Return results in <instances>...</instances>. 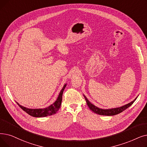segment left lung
Returning <instances> with one entry per match:
<instances>
[{
    "instance_id": "8db88e82",
    "label": "left lung",
    "mask_w": 147,
    "mask_h": 147,
    "mask_svg": "<svg viewBox=\"0 0 147 147\" xmlns=\"http://www.w3.org/2000/svg\"><path fill=\"white\" fill-rule=\"evenodd\" d=\"M84 96L85 99L86 101L87 105L88 106L89 109H90L93 112L97 113V114H98V115H105V116L115 115H117L118 113H120L121 112H123L126 109H127V108L129 107L134 103V102H135V101L138 98V97H136L135 98V100H133L131 102H130L129 103L126 104V105L121 106V107H115V108H111V109H101V108H99V107H97L96 106H95L94 105L91 103V102L88 100V98H86V97L85 96V95H84Z\"/></svg>"
}]
</instances>
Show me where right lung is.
<instances>
[{
  "label": "right lung",
  "instance_id": "obj_1",
  "mask_svg": "<svg viewBox=\"0 0 147 147\" xmlns=\"http://www.w3.org/2000/svg\"><path fill=\"white\" fill-rule=\"evenodd\" d=\"M67 86V84H65L63 85L61 91H60L58 98H57L56 100L54 102L53 104L50 105L49 106L42 108V109H30V108H28L26 107H24L22 105H20L17 102H16L17 104L20 106V108L26 112L27 113H28L29 115L34 117H45L47 116L52 115L55 114L58 111L59 108L61 107V103H62V94L63 92L64 91V89Z\"/></svg>",
  "mask_w": 147,
  "mask_h": 147
}]
</instances>
